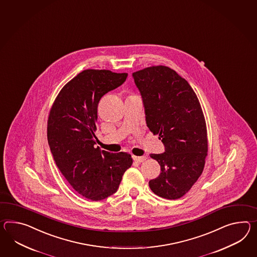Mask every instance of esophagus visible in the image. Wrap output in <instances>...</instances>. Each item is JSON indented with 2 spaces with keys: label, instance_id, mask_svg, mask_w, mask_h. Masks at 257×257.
Segmentation results:
<instances>
[{
  "label": "esophagus",
  "instance_id": "obj_1",
  "mask_svg": "<svg viewBox=\"0 0 257 257\" xmlns=\"http://www.w3.org/2000/svg\"><path fill=\"white\" fill-rule=\"evenodd\" d=\"M133 160H134L135 162H138V163H143L144 161H146V160H147V157L135 156V155H133Z\"/></svg>",
  "mask_w": 257,
  "mask_h": 257
}]
</instances>
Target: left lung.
Wrapping results in <instances>:
<instances>
[{"mask_svg":"<svg viewBox=\"0 0 257 257\" xmlns=\"http://www.w3.org/2000/svg\"><path fill=\"white\" fill-rule=\"evenodd\" d=\"M144 103L146 120L165 147L151 154L161 174L149 182L155 194L176 200L199 179L208 152L206 121L200 101L184 78L166 66H152L133 73Z\"/></svg>","mask_w":257,"mask_h":257,"instance_id":"left-lung-1","label":"left lung"}]
</instances>
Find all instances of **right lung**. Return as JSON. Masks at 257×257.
Here are the masks:
<instances>
[{
	"instance_id": "1",
	"label": "right lung",
	"mask_w": 257,
	"mask_h": 257,
	"mask_svg": "<svg viewBox=\"0 0 257 257\" xmlns=\"http://www.w3.org/2000/svg\"><path fill=\"white\" fill-rule=\"evenodd\" d=\"M127 75L85 69L64 85L51 106L47 139L52 155L69 185L88 200H104L116 192L133 163L126 152L94 148L99 100Z\"/></svg>"
}]
</instances>
